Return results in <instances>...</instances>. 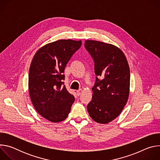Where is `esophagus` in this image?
<instances>
[{"label":"esophagus","instance_id":"obj_1","mask_svg":"<svg viewBox=\"0 0 160 160\" xmlns=\"http://www.w3.org/2000/svg\"><path fill=\"white\" fill-rule=\"evenodd\" d=\"M82 89L77 90V96H80L82 94Z\"/></svg>","mask_w":160,"mask_h":160}]
</instances>
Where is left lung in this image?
<instances>
[{"instance_id":"obj_1","label":"left lung","mask_w":160,"mask_h":160,"mask_svg":"<svg viewBox=\"0 0 160 160\" xmlns=\"http://www.w3.org/2000/svg\"><path fill=\"white\" fill-rule=\"evenodd\" d=\"M85 48L94 59L98 77L87 110L96 122L108 123L120 115L128 99V61L122 51L112 44L87 40Z\"/></svg>"}]
</instances>
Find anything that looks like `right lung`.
I'll return each mask as SVG.
<instances>
[{"label":"right lung","mask_w":160,"mask_h":160,"mask_svg":"<svg viewBox=\"0 0 160 160\" xmlns=\"http://www.w3.org/2000/svg\"><path fill=\"white\" fill-rule=\"evenodd\" d=\"M81 45V40L71 39L48 43L37 51L31 62L28 89L32 102L38 114L51 122L64 120L75 101L62 85L63 73Z\"/></svg>","instance_id":"add662e5"}]
</instances>
